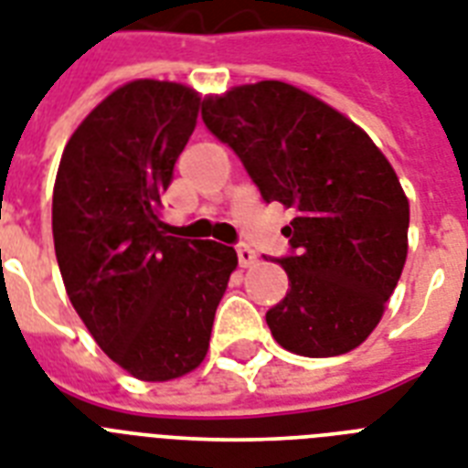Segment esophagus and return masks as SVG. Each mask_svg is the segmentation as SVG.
Returning a JSON list of instances; mask_svg holds the SVG:
<instances>
[{
  "label": "esophagus",
  "mask_w": 468,
  "mask_h": 468,
  "mask_svg": "<svg viewBox=\"0 0 468 468\" xmlns=\"http://www.w3.org/2000/svg\"><path fill=\"white\" fill-rule=\"evenodd\" d=\"M238 262H240V267H252L257 262V252L248 245H240L238 248Z\"/></svg>",
  "instance_id": "esophagus-1"
}]
</instances>
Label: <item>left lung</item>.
Here are the masks:
<instances>
[{
  "label": "left lung",
  "mask_w": 468,
  "mask_h": 468,
  "mask_svg": "<svg viewBox=\"0 0 468 468\" xmlns=\"http://www.w3.org/2000/svg\"><path fill=\"white\" fill-rule=\"evenodd\" d=\"M204 123L238 153L270 204L293 208L274 340L301 356H337L378 325L408 257L410 206L396 169L355 121L318 97L264 80L208 94Z\"/></svg>",
  "instance_id": "obj_1"
}]
</instances>
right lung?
<instances>
[{
    "mask_svg": "<svg viewBox=\"0 0 468 468\" xmlns=\"http://www.w3.org/2000/svg\"><path fill=\"white\" fill-rule=\"evenodd\" d=\"M201 94L133 80L87 113L62 150L53 242L62 284L109 359L141 381L204 362L233 248L167 235L160 194L194 133Z\"/></svg>",
    "mask_w": 468,
    "mask_h": 468,
    "instance_id": "right-lung-1",
    "label": "right lung"
}]
</instances>
